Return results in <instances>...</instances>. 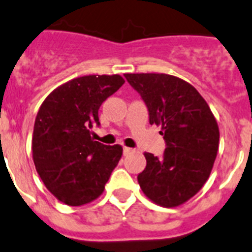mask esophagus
<instances>
[{
    "label": "esophagus",
    "mask_w": 252,
    "mask_h": 252,
    "mask_svg": "<svg viewBox=\"0 0 252 252\" xmlns=\"http://www.w3.org/2000/svg\"><path fill=\"white\" fill-rule=\"evenodd\" d=\"M133 148H129V147H123V153H124V156H126V155H129V153H132L133 152Z\"/></svg>",
    "instance_id": "1"
}]
</instances>
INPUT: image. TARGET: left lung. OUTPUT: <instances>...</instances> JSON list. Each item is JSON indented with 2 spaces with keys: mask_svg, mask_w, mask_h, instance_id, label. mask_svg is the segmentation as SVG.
<instances>
[{
  "mask_svg": "<svg viewBox=\"0 0 252 252\" xmlns=\"http://www.w3.org/2000/svg\"><path fill=\"white\" fill-rule=\"evenodd\" d=\"M124 77L147 106L150 124L161 126V157L144 153L138 175L142 191L156 204L178 207L202 189L220 146V129L202 95L187 81L165 73H126Z\"/></svg>",
  "mask_w": 252,
  "mask_h": 252,
  "instance_id": "1",
  "label": "left lung"
}]
</instances>
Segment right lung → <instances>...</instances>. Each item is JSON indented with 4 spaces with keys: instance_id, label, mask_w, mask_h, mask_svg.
Segmentation results:
<instances>
[{
    "instance_id": "1",
    "label": "right lung",
    "mask_w": 252,
    "mask_h": 252,
    "mask_svg": "<svg viewBox=\"0 0 252 252\" xmlns=\"http://www.w3.org/2000/svg\"><path fill=\"white\" fill-rule=\"evenodd\" d=\"M119 74H91L56 89L43 101L32 133V159L47 189L58 200L78 207L99 198L123 148L91 138L100 126L99 109L123 86Z\"/></svg>"
}]
</instances>
